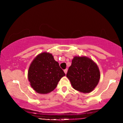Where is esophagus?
Masks as SVG:
<instances>
[{
	"instance_id": "obj_1",
	"label": "esophagus",
	"mask_w": 123,
	"mask_h": 123,
	"mask_svg": "<svg viewBox=\"0 0 123 123\" xmlns=\"http://www.w3.org/2000/svg\"><path fill=\"white\" fill-rule=\"evenodd\" d=\"M67 71H68V69H67V68H66V69H65L64 70V73H65V74H67Z\"/></svg>"
}]
</instances>
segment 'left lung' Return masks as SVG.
I'll list each match as a JSON object with an SVG mask.
<instances>
[{
    "instance_id": "left-lung-1",
    "label": "left lung",
    "mask_w": 123,
    "mask_h": 123,
    "mask_svg": "<svg viewBox=\"0 0 123 123\" xmlns=\"http://www.w3.org/2000/svg\"><path fill=\"white\" fill-rule=\"evenodd\" d=\"M67 77L75 90L90 93L98 84L100 73L97 64L91 59L75 56L68 69Z\"/></svg>"
}]
</instances>
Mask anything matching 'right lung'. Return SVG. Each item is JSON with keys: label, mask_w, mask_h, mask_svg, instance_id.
Returning a JSON list of instances; mask_svg holds the SVG:
<instances>
[{"label": "right lung", "mask_w": 123, "mask_h": 123, "mask_svg": "<svg viewBox=\"0 0 123 123\" xmlns=\"http://www.w3.org/2000/svg\"><path fill=\"white\" fill-rule=\"evenodd\" d=\"M65 75L52 54L43 53L37 55L30 65L28 78L35 91L45 94L53 91Z\"/></svg>", "instance_id": "1"}]
</instances>
